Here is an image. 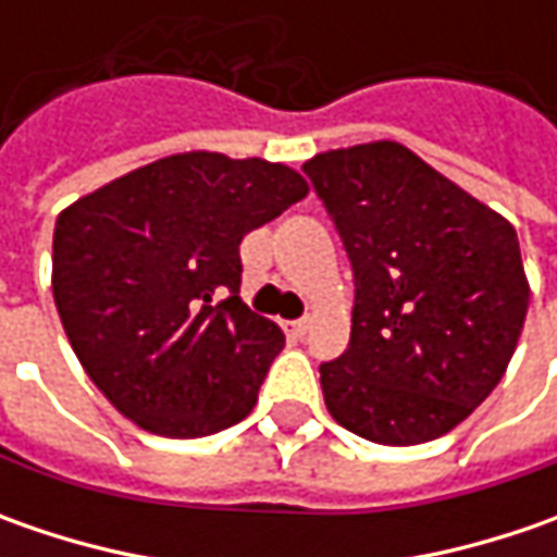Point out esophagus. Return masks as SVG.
I'll use <instances>...</instances> for the list:
<instances>
[{
	"label": "esophagus",
	"mask_w": 557,
	"mask_h": 557,
	"mask_svg": "<svg viewBox=\"0 0 557 557\" xmlns=\"http://www.w3.org/2000/svg\"><path fill=\"white\" fill-rule=\"evenodd\" d=\"M285 332H288V337H304V334L310 332V322L307 319H294V322H285Z\"/></svg>",
	"instance_id": "1"
}]
</instances>
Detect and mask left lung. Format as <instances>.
Masks as SVG:
<instances>
[{
    "label": "left lung",
    "instance_id": "8db88e82",
    "mask_svg": "<svg viewBox=\"0 0 557 557\" xmlns=\"http://www.w3.org/2000/svg\"><path fill=\"white\" fill-rule=\"evenodd\" d=\"M354 267L350 347L322 362L337 424L384 446L443 437L508 369L530 288L518 232L399 141L304 163Z\"/></svg>",
    "mask_w": 557,
    "mask_h": 557
}]
</instances>
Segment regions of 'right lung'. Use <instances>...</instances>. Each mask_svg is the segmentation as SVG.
<instances>
[{
    "mask_svg": "<svg viewBox=\"0 0 557 557\" xmlns=\"http://www.w3.org/2000/svg\"><path fill=\"white\" fill-rule=\"evenodd\" d=\"M307 191L285 163L188 151L101 185L58 216L54 307L117 412L176 440L250 416L285 334L242 304L238 245Z\"/></svg>",
    "mask_w": 557,
    "mask_h": 557,
    "instance_id": "add662e5",
    "label": "right lung"
}]
</instances>
